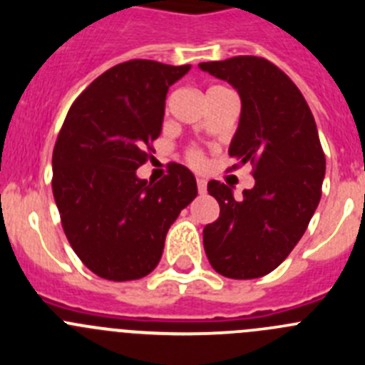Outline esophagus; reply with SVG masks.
Instances as JSON below:
<instances>
[{"label": "esophagus", "mask_w": 365, "mask_h": 365, "mask_svg": "<svg viewBox=\"0 0 365 365\" xmlns=\"http://www.w3.org/2000/svg\"><path fill=\"white\" fill-rule=\"evenodd\" d=\"M197 192L206 193V180L205 179H197Z\"/></svg>", "instance_id": "obj_1"}]
</instances>
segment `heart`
Wrapping results in <instances>:
<instances>
[{
    "label": "heart",
    "instance_id": "heart-1",
    "mask_svg": "<svg viewBox=\"0 0 365 365\" xmlns=\"http://www.w3.org/2000/svg\"><path fill=\"white\" fill-rule=\"evenodd\" d=\"M188 163L192 164V166H202V163H205V159H202V153L199 150H190L188 151Z\"/></svg>",
    "mask_w": 365,
    "mask_h": 365
}]
</instances>
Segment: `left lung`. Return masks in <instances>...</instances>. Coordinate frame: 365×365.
<instances>
[{
    "mask_svg": "<svg viewBox=\"0 0 365 365\" xmlns=\"http://www.w3.org/2000/svg\"><path fill=\"white\" fill-rule=\"evenodd\" d=\"M199 67L240 93V128L228 153L237 160L232 168L252 164L256 179L241 199L225 182H208L221 210L202 230L205 252L221 276L259 278L291 254L320 202L325 155L314 117L296 83L265 58L234 56Z\"/></svg>",
    "mask_w": 365,
    "mask_h": 365,
    "instance_id": "1",
    "label": "left lung"
}]
</instances>
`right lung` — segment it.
<instances>
[{
	"mask_svg": "<svg viewBox=\"0 0 365 365\" xmlns=\"http://www.w3.org/2000/svg\"><path fill=\"white\" fill-rule=\"evenodd\" d=\"M190 66L118 63L74 100L53 150V195L67 241L87 269L111 282L159 265L168 228L197 195L188 168L138 179L160 135L166 93Z\"/></svg>",
	"mask_w": 365,
	"mask_h": 365,
	"instance_id": "1",
	"label": "right lung"
}]
</instances>
